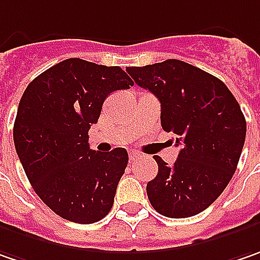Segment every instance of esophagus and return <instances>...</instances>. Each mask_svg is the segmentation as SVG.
Returning a JSON list of instances; mask_svg holds the SVG:
<instances>
[{
  "instance_id": "1",
  "label": "esophagus",
  "mask_w": 260,
  "mask_h": 260,
  "mask_svg": "<svg viewBox=\"0 0 260 260\" xmlns=\"http://www.w3.org/2000/svg\"><path fill=\"white\" fill-rule=\"evenodd\" d=\"M138 155H140L138 152H129V163H134V161L137 160Z\"/></svg>"
}]
</instances>
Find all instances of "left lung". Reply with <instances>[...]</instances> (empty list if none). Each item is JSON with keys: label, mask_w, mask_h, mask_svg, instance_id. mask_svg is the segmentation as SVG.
<instances>
[{"label": "left lung", "mask_w": 260, "mask_h": 260, "mask_svg": "<svg viewBox=\"0 0 260 260\" xmlns=\"http://www.w3.org/2000/svg\"><path fill=\"white\" fill-rule=\"evenodd\" d=\"M126 71L160 100L161 126L180 145L173 166L154 157L158 173L147 183L152 208L169 218L197 215L220 197L237 169L246 140L242 109L221 80L179 59Z\"/></svg>", "instance_id": "obj_1"}]
</instances>
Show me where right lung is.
I'll return each instance as SVG.
<instances>
[{
  "mask_svg": "<svg viewBox=\"0 0 260 260\" xmlns=\"http://www.w3.org/2000/svg\"><path fill=\"white\" fill-rule=\"evenodd\" d=\"M129 85L120 67L70 58L38 75L21 96L16 151L38 197L65 220L91 224L113 207L128 152L90 150L88 131L106 97Z\"/></svg>",
  "mask_w": 260,
  "mask_h": 260,
  "instance_id": "1",
  "label": "right lung"
}]
</instances>
